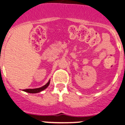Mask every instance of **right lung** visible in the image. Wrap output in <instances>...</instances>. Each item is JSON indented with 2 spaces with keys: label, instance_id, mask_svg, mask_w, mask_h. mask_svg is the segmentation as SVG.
I'll return each instance as SVG.
<instances>
[{
  "label": "right lung",
  "instance_id": "add662e5",
  "mask_svg": "<svg viewBox=\"0 0 125 125\" xmlns=\"http://www.w3.org/2000/svg\"><path fill=\"white\" fill-rule=\"evenodd\" d=\"M50 84V80L48 81V83L47 84H45L44 86H42L41 87H39V88H35V89H24L23 91H25L26 93H32V94H34V93H38L41 92L42 91H44V89H45L47 87H48L49 85Z\"/></svg>",
  "mask_w": 125,
  "mask_h": 125
}]
</instances>
